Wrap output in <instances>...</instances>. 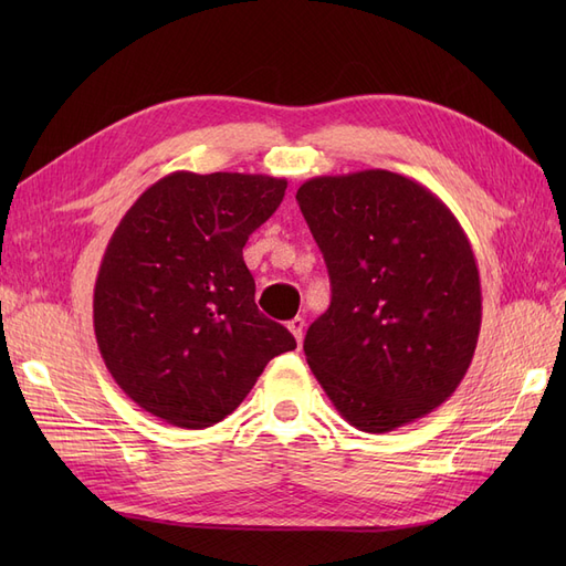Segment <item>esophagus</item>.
Listing matches in <instances>:
<instances>
[{"instance_id": "obj_1", "label": "esophagus", "mask_w": 566, "mask_h": 566, "mask_svg": "<svg viewBox=\"0 0 566 566\" xmlns=\"http://www.w3.org/2000/svg\"><path fill=\"white\" fill-rule=\"evenodd\" d=\"M287 331L295 335V339H297V345H302V339H304V318H302V316H295V318H290V321H287Z\"/></svg>"}]
</instances>
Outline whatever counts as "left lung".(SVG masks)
Segmentation results:
<instances>
[{"label":"left lung","mask_w":566,"mask_h":566,"mask_svg":"<svg viewBox=\"0 0 566 566\" xmlns=\"http://www.w3.org/2000/svg\"><path fill=\"white\" fill-rule=\"evenodd\" d=\"M295 198L333 290L304 337L323 391L370 434L432 413L465 378L482 328L465 231L430 188L387 169L314 177Z\"/></svg>","instance_id":"1"}]
</instances>
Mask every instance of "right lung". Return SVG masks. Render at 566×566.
I'll return each instance as SVG.
<instances>
[{
    "instance_id": "add662e5",
    "label": "right lung",
    "mask_w": 566,
    "mask_h": 566,
    "mask_svg": "<svg viewBox=\"0 0 566 566\" xmlns=\"http://www.w3.org/2000/svg\"><path fill=\"white\" fill-rule=\"evenodd\" d=\"M287 181L172 172L111 235L94 285V333L113 380L146 413L202 430L241 406L295 337L260 314L243 248Z\"/></svg>"
}]
</instances>
